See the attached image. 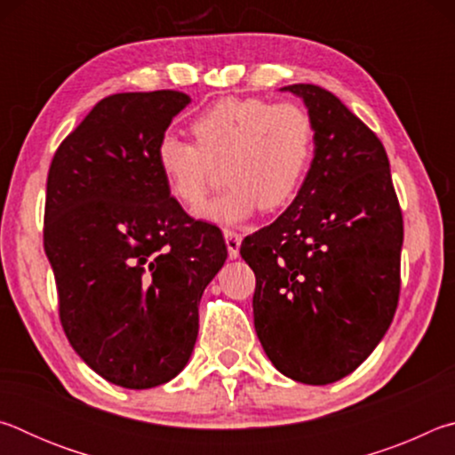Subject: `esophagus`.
Returning a JSON list of instances; mask_svg holds the SVG:
<instances>
[{
  "label": "esophagus",
  "mask_w": 455,
  "mask_h": 455,
  "mask_svg": "<svg viewBox=\"0 0 455 455\" xmlns=\"http://www.w3.org/2000/svg\"><path fill=\"white\" fill-rule=\"evenodd\" d=\"M225 241H227V249H228V257L230 259H236L238 257V251H241V243H243V236L235 233V230H225Z\"/></svg>",
  "instance_id": "obj_1"
}]
</instances>
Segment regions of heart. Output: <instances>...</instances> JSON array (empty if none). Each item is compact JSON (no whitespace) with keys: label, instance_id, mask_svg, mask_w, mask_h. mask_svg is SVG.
<instances>
[{"label":"heart","instance_id":"heart-1","mask_svg":"<svg viewBox=\"0 0 455 455\" xmlns=\"http://www.w3.org/2000/svg\"><path fill=\"white\" fill-rule=\"evenodd\" d=\"M195 142L164 134L154 158L171 196L195 211L204 203L222 168L228 184L200 217L214 225H236L259 209L289 204L309 168L315 126L297 104L260 98H225L190 122Z\"/></svg>","mask_w":455,"mask_h":455}]
</instances>
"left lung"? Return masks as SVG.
Here are the masks:
<instances>
[{
	"instance_id": "obj_1",
	"label": "left lung",
	"mask_w": 455,
	"mask_h": 455,
	"mask_svg": "<svg viewBox=\"0 0 455 455\" xmlns=\"http://www.w3.org/2000/svg\"><path fill=\"white\" fill-rule=\"evenodd\" d=\"M315 126L295 200L246 236L259 341L283 375L327 385L363 363L397 309L403 219L387 152L335 94L292 84Z\"/></svg>"
}]
</instances>
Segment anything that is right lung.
<instances>
[{"instance_id":"right-lung-1","label":"right lung","mask_w":455,"mask_h":455,"mask_svg":"<svg viewBox=\"0 0 455 455\" xmlns=\"http://www.w3.org/2000/svg\"><path fill=\"white\" fill-rule=\"evenodd\" d=\"M188 102L176 90L100 100L48 172L44 249L61 327L98 375L126 389L182 371L200 297L227 260L220 228L184 212L154 158Z\"/></svg>"}]
</instances>
